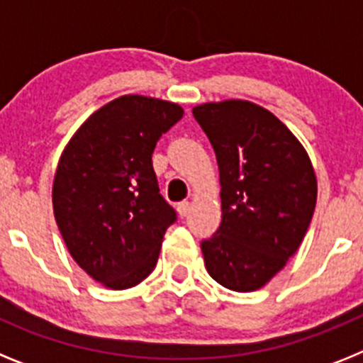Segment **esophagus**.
<instances>
[{
	"mask_svg": "<svg viewBox=\"0 0 363 363\" xmlns=\"http://www.w3.org/2000/svg\"><path fill=\"white\" fill-rule=\"evenodd\" d=\"M189 213H191V203H189V201H179V203H178V214H179V216L185 218Z\"/></svg>",
	"mask_w": 363,
	"mask_h": 363,
	"instance_id": "obj_1",
	"label": "esophagus"
}]
</instances>
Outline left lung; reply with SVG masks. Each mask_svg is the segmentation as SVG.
Returning a JSON list of instances; mask_svg holds the SVG:
<instances>
[{
  "mask_svg": "<svg viewBox=\"0 0 363 363\" xmlns=\"http://www.w3.org/2000/svg\"><path fill=\"white\" fill-rule=\"evenodd\" d=\"M216 152L221 223L201 242L205 267L238 293L264 287L298 251L316 205L306 149L274 114L242 99L192 108Z\"/></svg>",
  "mask_w": 363,
  "mask_h": 363,
  "instance_id": "left-lung-1",
  "label": "left lung"
}]
</instances>
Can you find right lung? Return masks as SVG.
<instances>
[{
	"mask_svg": "<svg viewBox=\"0 0 363 363\" xmlns=\"http://www.w3.org/2000/svg\"><path fill=\"white\" fill-rule=\"evenodd\" d=\"M184 116L179 105L121 96L74 134L54 176V216L76 264L111 289H129L156 267L178 220L160 194L154 147Z\"/></svg>",
	"mask_w": 363,
	"mask_h": 363,
	"instance_id": "obj_1",
	"label": "right lung"
}]
</instances>
